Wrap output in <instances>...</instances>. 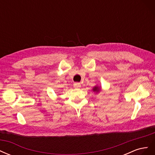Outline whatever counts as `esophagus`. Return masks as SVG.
<instances>
[{
	"label": "esophagus",
	"instance_id": "1",
	"mask_svg": "<svg viewBox=\"0 0 155 155\" xmlns=\"http://www.w3.org/2000/svg\"><path fill=\"white\" fill-rule=\"evenodd\" d=\"M73 85H74V87L76 88H79L81 87V84L79 83H74Z\"/></svg>",
	"mask_w": 155,
	"mask_h": 155
}]
</instances>
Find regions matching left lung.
<instances>
[{
	"label": "left lung",
	"mask_w": 155,
	"mask_h": 155,
	"mask_svg": "<svg viewBox=\"0 0 155 155\" xmlns=\"http://www.w3.org/2000/svg\"><path fill=\"white\" fill-rule=\"evenodd\" d=\"M101 91V87L100 86H98V85H96V86H94V87L92 88V91L96 93V94L98 93V92H100Z\"/></svg>",
	"instance_id": "left-lung-1"
}]
</instances>
